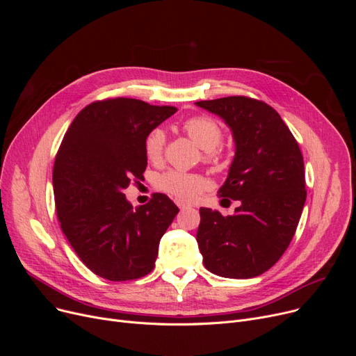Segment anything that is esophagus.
<instances>
[{"instance_id": "esophagus-1", "label": "esophagus", "mask_w": 356, "mask_h": 356, "mask_svg": "<svg viewBox=\"0 0 356 356\" xmlns=\"http://www.w3.org/2000/svg\"><path fill=\"white\" fill-rule=\"evenodd\" d=\"M176 204H177V207H179L180 209L191 208V204H189V203H186V202H183V200H176Z\"/></svg>"}]
</instances>
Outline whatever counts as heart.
<instances>
[{"label":"heart","mask_w":356,"mask_h":356,"mask_svg":"<svg viewBox=\"0 0 356 356\" xmlns=\"http://www.w3.org/2000/svg\"><path fill=\"white\" fill-rule=\"evenodd\" d=\"M183 128L203 152H208V156H211L213 149L218 148L222 143V128L215 120L209 117L191 118L183 124ZM164 145V131L161 128H154L153 131H149L144 141V152L147 159L153 163H159L163 159ZM156 184L160 191L168 195L183 200H189L208 188V180L196 173L170 170L159 176Z\"/></svg>","instance_id":"1"}]
</instances>
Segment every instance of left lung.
Returning a JSON list of instances; mask_svg holds the SVG:
<instances>
[{
	"label": "left lung",
	"instance_id": "8db88e82",
	"mask_svg": "<svg viewBox=\"0 0 356 356\" xmlns=\"http://www.w3.org/2000/svg\"><path fill=\"white\" fill-rule=\"evenodd\" d=\"M195 104L231 129L235 156L218 196L239 202L229 216L200 208L196 239L203 264L220 277H257L284 254L300 220L302 152L278 112L263 101L228 97Z\"/></svg>",
	"mask_w": 356,
	"mask_h": 356
}]
</instances>
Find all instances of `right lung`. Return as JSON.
Wrapping results in <instances>:
<instances>
[{"instance_id": "1", "label": "right lung", "mask_w": 356, "mask_h": 356, "mask_svg": "<svg viewBox=\"0 0 356 356\" xmlns=\"http://www.w3.org/2000/svg\"><path fill=\"white\" fill-rule=\"evenodd\" d=\"M176 111L131 98L93 102L73 120L56 156L62 231L82 263L111 282L152 273L160 239L179 212L163 193L136 209L124 195L147 167L145 137Z\"/></svg>"}]
</instances>
